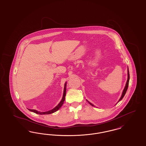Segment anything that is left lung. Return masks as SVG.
I'll list each match as a JSON object with an SVG mask.
<instances>
[{"mask_svg":"<svg viewBox=\"0 0 146 146\" xmlns=\"http://www.w3.org/2000/svg\"><path fill=\"white\" fill-rule=\"evenodd\" d=\"M127 82H126V85H125V88H124V90L123 91V93H122V95H121V96L120 97V98L119 99V102L120 101V100H121L122 99H123V98L124 97V96H125V94H126V91L127 90V88H128V86H129V79H130V74H129V68H127ZM88 102L90 104H91V106H94V105L92 104H91L90 102H89V101H88Z\"/></svg>","mask_w":146,"mask_h":146,"instance_id":"1","label":"left lung"}]
</instances>
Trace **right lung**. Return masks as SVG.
I'll return each mask as SVG.
<instances>
[{
    "label": "right lung",
    "mask_w": 146,
    "mask_h": 146,
    "mask_svg": "<svg viewBox=\"0 0 146 146\" xmlns=\"http://www.w3.org/2000/svg\"><path fill=\"white\" fill-rule=\"evenodd\" d=\"M66 83L64 85V91H63V95L62 99V100L61 101V102H60V104H58L56 107H55L54 109L49 111H45V112H41V111H37L36 110H31V109H28L29 111H32V112H34L36 114H51V113H53L54 112L58 111L61 107V106H62V104H63V102L64 101V100H65V96H66Z\"/></svg>",
    "instance_id": "obj_1"
}]
</instances>
